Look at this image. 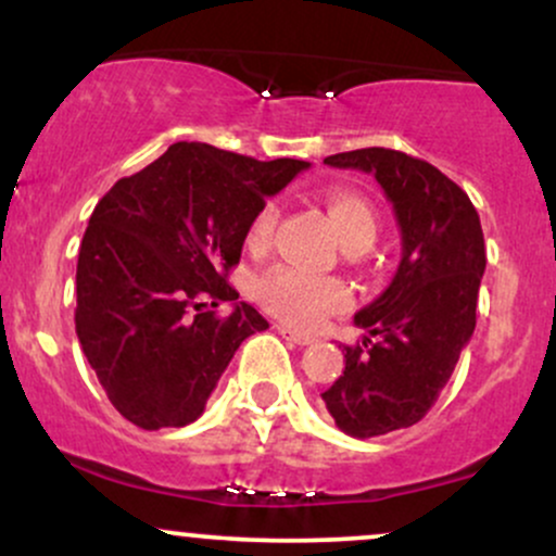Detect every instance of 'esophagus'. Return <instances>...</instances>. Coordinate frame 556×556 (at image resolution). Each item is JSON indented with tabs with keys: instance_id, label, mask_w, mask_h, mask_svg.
Wrapping results in <instances>:
<instances>
[{
	"instance_id": "obj_1",
	"label": "esophagus",
	"mask_w": 556,
	"mask_h": 556,
	"mask_svg": "<svg viewBox=\"0 0 556 556\" xmlns=\"http://www.w3.org/2000/svg\"><path fill=\"white\" fill-rule=\"evenodd\" d=\"M277 331L285 337V340H290V342H295V344H311V337L300 334V331H295L292 327H287V324H277Z\"/></svg>"
}]
</instances>
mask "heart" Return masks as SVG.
I'll list each match as a JSON object with an SVG mask.
<instances>
[{
	"label": "heart",
	"mask_w": 556,
	"mask_h": 556,
	"mask_svg": "<svg viewBox=\"0 0 556 556\" xmlns=\"http://www.w3.org/2000/svg\"><path fill=\"white\" fill-rule=\"evenodd\" d=\"M324 203H327V212L334 222L344 251L363 253L374 245L376 235H379V216L366 198L348 188H331L324 195ZM277 219V203H264L248 229V245L264 248L271 240ZM256 295L269 314L303 329L316 327L324 316L337 314L350 303L348 287L342 282L311 277L295 266H274L261 274Z\"/></svg>",
	"instance_id": "heart-1"
}]
</instances>
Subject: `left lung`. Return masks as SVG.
I'll return each instance as SVG.
<instances>
[{
    "label": "left lung",
    "mask_w": 556,
    "mask_h": 556,
    "mask_svg": "<svg viewBox=\"0 0 556 556\" xmlns=\"http://www.w3.org/2000/svg\"><path fill=\"white\" fill-rule=\"evenodd\" d=\"M324 164L374 175L402 232L397 274L355 314L366 337L344 348V371L321 394L344 433L381 437L431 410L473 337L483 229L468 193L424 159L374 146Z\"/></svg>",
    "instance_id": "obj_1"
}]
</instances>
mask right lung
I'll return each instance as SVG.
<instances>
[{"instance_id": "1", "label": "right lung", "mask_w": 556, "mask_h": 556, "mask_svg": "<svg viewBox=\"0 0 556 556\" xmlns=\"http://www.w3.org/2000/svg\"><path fill=\"white\" fill-rule=\"evenodd\" d=\"M308 167L172 143L96 203L75 331L106 397L138 429L193 424L240 342L269 329L227 274L266 198ZM219 302L233 314L216 317Z\"/></svg>"}]
</instances>
